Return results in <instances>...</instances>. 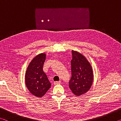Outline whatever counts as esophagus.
<instances>
[{
	"label": "esophagus",
	"instance_id": "esophagus-1",
	"mask_svg": "<svg viewBox=\"0 0 121 121\" xmlns=\"http://www.w3.org/2000/svg\"><path fill=\"white\" fill-rule=\"evenodd\" d=\"M61 83V82L60 81H56V82H54V85H58V84H60Z\"/></svg>",
	"mask_w": 121,
	"mask_h": 121
}]
</instances>
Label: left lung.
Here are the masks:
<instances>
[{"label":"left lung","instance_id":"obj_1","mask_svg":"<svg viewBox=\"0 0 121 121\" xmlns=\"http://www.w3.org/2000/svg\"><path fill=\"white\" fill-rule=\"evenodd\" d=\"M72 56L71 78L69 87L73 95L80 96L86 93L92 85L93 69L91 63L82 54L73 50Z\"/></svg>","mask_w":121,"mask_h":121}]
</instances>
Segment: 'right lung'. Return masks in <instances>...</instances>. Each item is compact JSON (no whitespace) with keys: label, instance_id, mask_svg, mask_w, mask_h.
<instances>
[{"label":"right lung","instance_id":"add662e5","mask_svg":"<svg viewBox=\"0 0 121 121\" xmlns=\"http://www.w3.org/2000/svg\"><path fill=\"white\" fill-rule=\"evenodd\" d=\"M46 54L40 53L29 63L25 75V83L28 90L36 97H43L50 89L51 83L43 70Z\"/></svg>","mask_w":121,"mask_h":121}]
</instances>
